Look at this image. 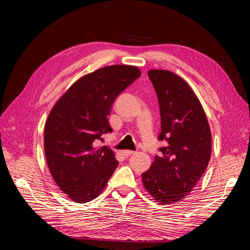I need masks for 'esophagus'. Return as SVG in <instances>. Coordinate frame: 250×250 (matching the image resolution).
I'll list each match as a JSON object with an SVG mask.
<instances>
[{
	"label": "esophagus",
	"instance_id": "esophagus-1",
	"mask_svg": "<svg viewBox=\"0 0 250 250\" xmlns=\"http://www.w3.org/2000/svg\"><path fill=\"white\" fill-rule=\"evenodd\" d=\"M123 154H124L125 156H130V155L135 154V152H134V151H131V150H124V151H123Z\"/></svg>",
	"mask_w": 250,
	"mask_h": 250
}]
</instances>
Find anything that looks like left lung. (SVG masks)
<instances>
[{
    "label": "left lung",
    "instance_id": "obj_1",
    "mask_svg": "<svg viewBox=\"0 0 250 250\" xmlns=\"http://www.w3.org/2000/svg\"><path fill=\"white\" fill-rule=\"evenodd\" d=\"M148 76L161 110L160 148L151 167L142 174L145 190L156 202L171 204L190 194L206 171L211 137L206 112L190 85L176 74L150 70Z\"/></svg>",
    "mask_w": 250,
    "mask_h": 250
}]
</instances>
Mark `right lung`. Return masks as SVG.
Here are the masks:
<instances>
[{"label":"right lung","mask_w":250,"mask_h":250,"mask_svg":"<svg viewBox=\"0 0 250 250\" xmlns=\"http://www.w3.org/2000/svg\"><path fill=\"white\" fill-rule=\"evenodd\" d=\"M141 76L137 66L113 64L74 82L44 124V154L53 179L77 203L99 196L118 167L115 152L95 141L111 132L108 116L118 95Z\"/></svg>","instance_id":"add662e5"}]
</instances>
